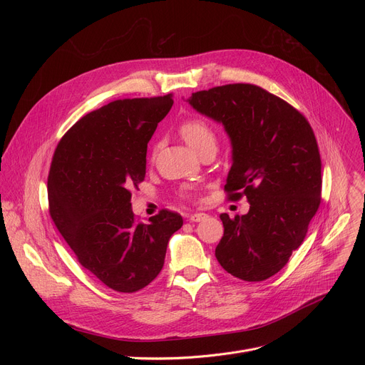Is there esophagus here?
<instances>
[{
	"label": "esophagus",
	"mask_w": 365,
	"mask_h": 365,
	"mask_svg": "<svg viewBox=\"0 0 365 365\" xmlns=\"http://www.w3.org/2000/svg\"><path fill=\"white\" fill-rule=\"evenodd\" d=\"M207 217L205 213H192L189 216V222H201Z\"/></svg>",
	"instance_id": "1"
}]
</instances>
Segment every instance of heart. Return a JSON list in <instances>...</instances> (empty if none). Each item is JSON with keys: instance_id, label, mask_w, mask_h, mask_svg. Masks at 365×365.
Listing matches in <instances>:
<instances>
[{"instance_id": "1", "label": "heart", "mask_w": 365, "mask_h": 365, "mask_svg": "<svg viewBox=\"0 0 365 365\" xmlns=\"http://www.w3.org/2000/svg\"><path fill=\"white\" fill-rule=\"evenodd\" d=\"M180 136L197 153L205 149H216L217 136L215 128L202 118L186 120L180 128Z\"/></svg>"}]
</instances>
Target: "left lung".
I'll list each match as a JSON object with an SVG mask.
<instances>
[{
    "mask_svg": "<svg viewBox=\"0 0 365 365\" xmlns=\"http://www.w3.org/2000/svg\"><path fill=\"white\" fill-rule=\"evenodd\" d=\"M187 102L225 127L232 145L225 190L229 200L250 202L247 215H220L216 259L240 279H267L303 242L321 202L314 130L297 109L253 84L197 91Z\"/></svg>",
    "mask_w": 365,
    "mask_h": 365,
    "instance_id": "8db88e82",
    "label": "left lung"
}]
</instances>
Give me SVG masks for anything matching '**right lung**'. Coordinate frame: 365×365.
<instances>
[{
	"mask_svg": "<svg viewBox=\"0 0 365 365\" xmlns=\"http://www.w3.org/2000/svg\"><path fill=\"white\" fill-rule=\"evenodd\" d=\"M171 106V94L110 102L75 123L51 160L47 189L57 231L115 292H139L155 279L170 237L183 225L168 210L138 223L131 210V189L146 175L148 142Z\"/></svg>",
	"mask_w": 365,
	"mask_h": 365,
	"instance_id": "1",
	"label": "right lung"
}]
</instances>
